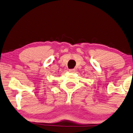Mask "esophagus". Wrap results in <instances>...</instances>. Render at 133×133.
<instances>
[{
  "label": "esophagus",
  "mask_w": 133,
  "mask_h": 133,
  "mask_svg": "<svg viewBox=\"0 0 133 133\" xmlns=\"http://www.w3.org/2000/svg\"><path fill=\"white\" fill-rule=\"evenodd\" d=\"M69 72L74 73L75 72V69H69Z\"/></svg>",
  "instance_id": "34e87169"
}]
</instances>
